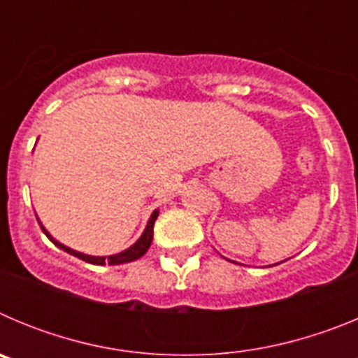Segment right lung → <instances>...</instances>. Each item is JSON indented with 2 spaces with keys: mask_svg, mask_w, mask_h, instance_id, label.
I'll return each mask as SVG.
<instances>
[{
  "mask_svg": "<svg viewBox=\"0 0 358 358\" xmlns=\"http://www.w3.org/2000/svg\"><path fill=\"white\" fill-rule=\"evenodd\" d=\"M157 215H159V210H154L152 211L150 218H148L147 226H145V231L141 233V236L138 240H136L134 243H132L131 248H127L125 251L122 252H116V255H110V256H91V255H85V252H80V251H75V249L68 248V245H64V243H61L59 240L53 238L52 235H50L48 231H46V227L43 226V222H41L39 218V226L41 229H43V233L46 236H48L50 240H52L53 243H55L57 248L62 249V251L69 252V255L77 256V258H80V260L87 262V264H94V265H120V264H129V262H134L138 260V258H141V256L145 255V252L148 251V248H150L152 243V238H154V222H156Z\"/></svg>",
  "mask_w": 358,
  "mask_h": 358,
  "instance_id": "add662e5",
  "label": "right lung"
}]
</instances>
